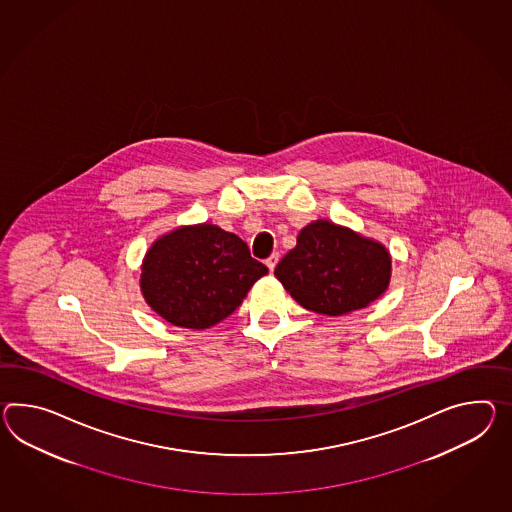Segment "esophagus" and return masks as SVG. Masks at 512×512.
<instances>
[{
    "label": "esophagus",
    "mask_w": 512,
    "mask_h": 512,
    "mask_svg": "<svg viewBox=\"0 0 512 512\" xmlns=\"http://www.w3.org/2000/svg\"><path fill=\"white\" fill-rule=\"evenodd\" d=\"M279 262V253H272L268 259H266V266L270 268V272H274L275 264Z\"/></svg>",
    "instance_id": "34e87169"
}]
</instances>
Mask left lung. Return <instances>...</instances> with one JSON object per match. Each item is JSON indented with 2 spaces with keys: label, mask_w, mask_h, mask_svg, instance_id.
I'll use <instances>...</instances> for the list:
<instances>
[{
  "label": "left lung",
  "mask_w": 512,
  "mask_h": 512,
  "mask_svg": "<svg viewBox=\"0 0 512 512\" xmlns=\"http://www.w3.org/2000/svg\"><path fill=\"white\" fill-rule=\"evenodd\" d=\"M387 248L344 225L316 220L303 227L296 248L275 268V277L307 311L342 316L377 300L390 283Z\"/></svg>",
  "instance_id": "obj_1"
}]
</instances>
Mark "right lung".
<instances>
[{"instance_id": "obj_1", "label": "right lung", "mask_w": 512, "mask_h": 512, "mask_svg": "<svg viewBox=\"0 0 512 512\" xmlns=\"http://www.w3.org/2000/svg\"><path fill=\"white\" fill-rule=\"evenodd\" d=\"M268 274L248 244L218 225L177 227L157 238L142 261L140 290L166 322L207 329L237 311L257 279Z\"/></svg>"}]
</instances>
